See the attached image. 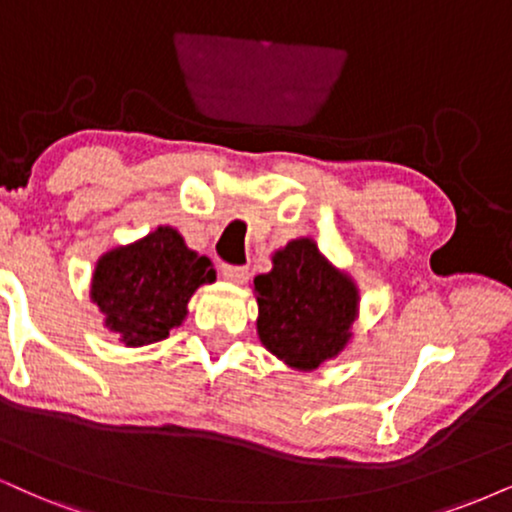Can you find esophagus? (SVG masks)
<instances>
[{
  "mask_svg": "<svg viewBox=\"0 0 512 512\" xmlns=\"http://www.w3.org/2000/svg\"><path fill=\"white\" fill-rule=\"evenodd\" d=\"M220 273H223L225 280L235 282V285H242L246 277H249V268H246V266H230V263H223V266H220Z\"/></svg>",
  "mask_w": 512,
  "mask_h": 512,
  "instance_id": "34e87169",
  "label": "esophagus"
}]
</instances>
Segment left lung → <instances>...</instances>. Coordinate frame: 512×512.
Instances as JSON below:
<instances>
[{"label":"left lung","mask_w":512,"mask_h":512,"mask_svg":"<svg viewBox=\"0 0 512 512\" xmlns=\"http://www.w3.org/2000/svg\"><path fill=\"white\" fill-rule=\"evenodd\" d=\"M258 337L294 368L313 370L344 349L356 318V287L332 270L311 239H294L254 280Z\"/></svg>","instance_id":"8db88e82"}]
</instances>
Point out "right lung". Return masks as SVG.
I'll list each match as a JSON object with an SVG mask.
<instances>
[{"instance_id":"right-lung-1","label":"right lung","mask_w":512,"mask_h":512,"mask_svg":"<svg viewBox=\"0 0 512 512\" xmlns=\"http://www.w3.org/2000/svg\"><path fill=\"white\" fill-rule=\"evenodd\" d=\"M216 280L206 256L189 251L173 227L113 249L97 263L92 301L128 346L166 339L187 315L194 289Z\"/></svg>"}]
</instances>
